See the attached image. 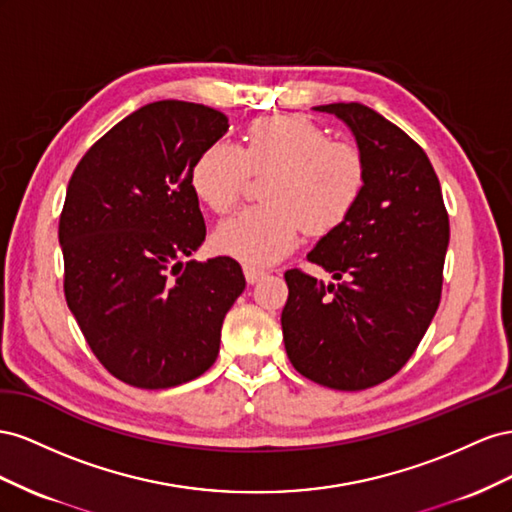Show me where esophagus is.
<instances>
[{
	"label": "esophagus",
	"mask_w": 512,
	"mask_h": 512,
	"mask_svg": "<svg viewBox=\"0 0 512 512\" xmlns=\"http://www.w3.org/2000/svg\"><path fill=\"white\" fill-rule=\"evenodd\" d=\"M244 276H246V281L248 283H257L261 276H266V270H261V268H255V266H244Z\"/></svg>",
	"instance_id": "1"
}]
</instances>
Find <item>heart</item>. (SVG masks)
I'll return each mask as SVG.
<instances>
[{
  "instance_id": "heart-1",
  "label": "heart",
  "mask_w": 512,
  "mask_h": 512,
  "mask_svg": "<svg viewBox=\"0 0 512 512\" xmlns=\"http://www.w3.org/2000/svg\"><path fill=\"white\" fill-rule=\"evenodd\" d=\"M266 175V203L244 208L214 233L221 253L248 266H268L285 257L309 233H328L354 212L367 182L364 158L354 145L330 141L324 128L302 115L259 118L246 130L244 148L216 141L191 169L195 197L218 214L229 212L244 186Z\"/></svg>"
}]
</instances>
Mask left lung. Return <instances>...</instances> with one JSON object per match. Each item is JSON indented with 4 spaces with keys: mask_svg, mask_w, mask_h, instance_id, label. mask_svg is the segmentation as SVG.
Instances as JSON below:
<instances>
[{
    "mask_svg": "<svg viewBox=\"0 0 512 512\" xmlns=\"http://www.w3.org/2000/svg\"><path fill=\"white\" fill-rule=\"evenodd\" d=\"M315 111L352 130L367 182L347 221L306 255L339 283L285 272L283 341L311 382L364 390L403 369L440 306L448 212L431 160L399 126L360 102Z\"/></svg>",
    "mask_w": 512,
    "mask_h": 512,
    "instance_id": "left-lung-1",
    "label": "left lung"
}]
</instances>
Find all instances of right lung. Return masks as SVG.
<instances>
[{"mask_svg": "<svg viewBox=\"0 0 512 512\" xmlns=\"http://www.w3.org/2000/svg\"><path fill=\"white\" fill-rule=\"evenodd\" d=\"M229 128L184 100L150 102L79 160L60 216L64 294L94 356L145 390L206 373L246 281L231 257L184 261L206 240L191 169Z\"/></svg>", "mask_w": 512, "mask_h": 512, "instance_id": "add662e5", "label": "right lung"}]
</instances>
